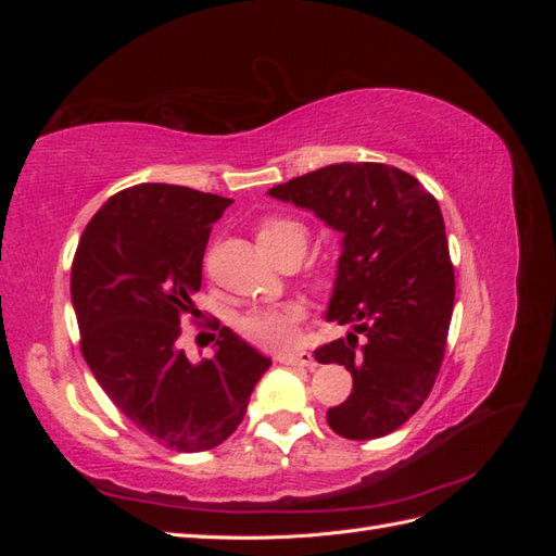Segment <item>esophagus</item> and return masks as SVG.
<instances>
[{"instance_id": "34e87169", "label": "esophagus", "mask_w": 556, "mask_h": 556, "mask_svg": "<svg viewBox=\"0 0 556 556\" xmlns=\"http://www.w3.org/2000/svg\"><path fill=\"white\" fill-rule=\"evenodd\" d=\"M278 362L285 366H315V359L311 352H292V355H278Z\"/></svg>"}]
</instances>
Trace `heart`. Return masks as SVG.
<instances>
[{
  "label": "heart",
  "mask_w": 556,
  "mask_h": 556,
  "mask_svg": "<svg viewBox=\"0 0 556 556\" xmlns=\"http://www.w3.org/2000/svg\"><path fill=\"white\" fill-rule=\"evenodd\" d=\"M257 243L264 252H274L290 243L306 245V231L290 217H266L257 227ZM306 317V308L292 304L250 311L239 319V331L250 343L266 350H282L296 343V327Z\"/></svg>",
  "instance_id": "obj_1"
}]
</instances>
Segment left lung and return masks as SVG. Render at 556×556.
<instances>
[{"label":"left lung","mask_w":556,"mask_h":556,"mask_svg":"<svg viewBox=\"0 0 556 556\" xmlns=\"http://www.w3.org/2000/svg\"><path fill=\"white\" fill-rule=\"evenodd\" d=\"M268 197L343 233L327 319L352 329L315 359L345 366L352 392L327 410L329 427L350 441L392 433L429 396L445 352L454 268L439 201L376 162L329 164Z\"/></svg>","instance_id":"8db88e82"}]
</instances>
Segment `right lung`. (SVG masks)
I'll list each match as a JSON object with an SVG mask.
<instances>
[{
    "label": "right lung",
    "instance_id": "add662e5",
    "mask_svg": "<svg viewBox=\"0 0 556 556\" xmlns=\"http://www.w3.org/2000/svg\"><path fill=\"white\" fill-rule=\"evenodd\" d=\"M229 204L182 185H134L94 213L72 266L92 376L129 422L178 452L227 441L271 366L229 327L213 336L208 359L190 362L178 348L180 317L197 313L211 227Z\"/></svg>",
    "mask_w": 556,
    "mask_h": 556
}]
</instances>
